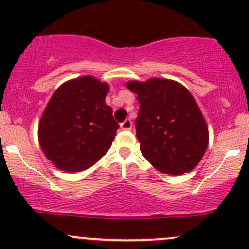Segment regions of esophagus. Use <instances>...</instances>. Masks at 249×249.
Returning <instances> with one entry per match:
<instances>
[{
	"label": "esophagus",
	"instance_id": "1",
	"mask_svg": "<svg viewBox=\"0 0 249 249\" xmlns=\"http://www.w3.org/2000/svg\"><path fill=\"white\" fill-rule=\"evenodd\" d=\"M120 127H122V130H131L132 122L130 119L124 120V122H123L122 124H120Z\"/></svg>",
	"mask_w": 249,
	"mask_h": 249
}]
</instances>
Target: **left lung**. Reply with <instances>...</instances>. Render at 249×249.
Masks as SVG:
<instances>
[{
	"label": "left lung",
	"instance_id": "1",
	"mask_svg": "<svg viewBox=\"0 0 249 249\" xmlns=\"http://www.w3.org/2000/svg\"><path fill=\"white\" fill-rule=\"evenodd\" d=\"M126 87L140 104L135 126L143 157L160 172L192 171L208 145L207 125L192 94L179 83L161 78Z\"/></svg>",
	"mask_w": 249,
	"mask_h": 249
}]
</instances>
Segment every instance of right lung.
<instances>
[{
	"label": "right lung",
	"instance_id": "1",
	"mask_svg": "<svg viewBox=\"0 0 249 249\" xmlns=\"http://www.w3.org/2000/svg\"><path fill=\"white\" fill-rule=\"evenodd\" d=\"M108 85L94 77L62 84L48 102L38 126L46 157L62 171L92 166L112 145L119 125L105 104Z\"/></svg>",
	"mask_w": 249,
	"mask_h": 249
}]
</instances>
